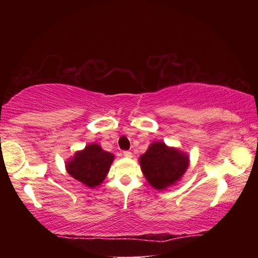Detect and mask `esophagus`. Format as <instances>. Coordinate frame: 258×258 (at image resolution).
<instances>
[{"label": "esophagus", "instance_id": "obj_1", "mask_svg": "<svg viewBox=\"0 0 258 258\" xmlns=\"http://www.w3.org/2000/svg\"><path fill=\"white\" fill-rule=\"evenodd\" d=\"M123 156L124 157H127V158H131V157H132V152L128 151V150H124L123 151Z\"/></svg>", "mask_w": 258, "mask_h": 258}]
</instances>
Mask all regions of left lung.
Instances as JSON below:
<instances>
[{"label": "left lung", "instance_id": "left-lung-1", "mask_svg": "<svg viewBox=\"0 0 258 258\" xmlns=\"http://www.w3.org/2000/svg\"><path fill=\"white\" fill-rule=\"evenodd\" d=\"M140 165L148 182L155 189L164 190L180 180L189 166V158L163 142H155L140 157Z\"/></svg>", "mask_w": 258, "mask_h": 258}]
</instances>
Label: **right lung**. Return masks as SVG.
Listing matches in <instances>:
<instances>
[{
  "label": "right lung",
  "instance_id": "right-lung-1",
  "mask_svg": "<svg viewBox=\"0 0 258 258\" xmlns=\"http://www.w3.org/2000/svg\"><path fill=\"white\" fill-rule=\"evenodd\" d=\"M113 155L104 151L99 145H90L83 151H78L67 163V171L71 175L90 187L101 183L110 168Z\"/></svg>",
  "mask_w": 258,
  "mask_h": 258
}]
</instances>
